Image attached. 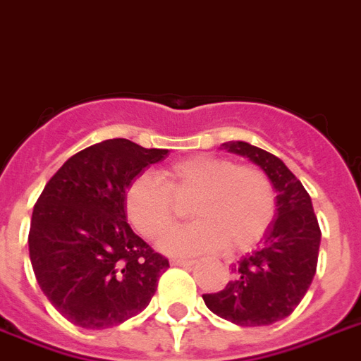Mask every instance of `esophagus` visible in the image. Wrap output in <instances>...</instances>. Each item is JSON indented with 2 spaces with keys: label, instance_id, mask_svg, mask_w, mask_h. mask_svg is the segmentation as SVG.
I'll use <instances>...</instances> for the list:
<instances>
[{
  "label": "esophagus",
  "instance_id": "esophagus-1",
  "mask_svg": "<svg viewBox=\"0 0 361 361\" xmlns=\"http://www.w3.org/2000/svg\"><path fill=\"white\" fill-rule=\"evenodd\" d=\"M195 259H183V257H174L172 259V265H178V267H190L195 265Z\"/></svg>",
  "mask_w": 361,
  "mask_h": 361
}]
</instances>
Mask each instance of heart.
<instances>
[{"mask_svg": "<svg viewBox=\"0 0 361 361\" xmlns=\"http://www.w3.org/2000/svg\"><path fill=\"white\" fill-rule=\"evenodd\" d=\"M172 196L192 198L189 213L196 221L161 241L171 254L247 250L265 235L276 211L274 187L262 169L198 154L165 166L159 180L140 174L130 181L124 207L135 230L148 239L165 235L178 221Z\"/></svg>", "mask_w": 361, "mask_h": 361, "instance_id": "b5f03b06", "label": "heart"}]
</instances>
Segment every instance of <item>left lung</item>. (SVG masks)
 I'll return each mask as SVG.
<instances>
[{
	"label": "left lung",
	"instance_id": "obj_1",
	"mask_svg": "<svg viewBox=\"0 0 361 361\" xmlns=\"http://www.w3.org/2000/svg\"><path fill=\"white\" fill-rule=\"evenodd\" d=\"M222 146L248 157L269 176L276 190V216L262 247L231 267V282L202 298L211 312L230 323L267 326L291 315L312 286L321 228L307 190L282 159L243 140Z\"/></svg>",
	"mask_w": 361,
	"mask_h": 361
}]
</instances>
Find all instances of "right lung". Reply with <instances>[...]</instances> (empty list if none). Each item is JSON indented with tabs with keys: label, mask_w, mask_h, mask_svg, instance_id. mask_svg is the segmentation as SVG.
<instances>
[{
	"label": "right lung",
	"mask_w": 361,
	"mask_h": 361,
	"mask_svg": "<svg viewBox=\"0 0 361 361\" xmlns=\"http://www.w3.org/2000/svg\"><path fill=\"white\" fill-rule=\"evenodd\" d=\"M166 154L128 139L104 140L72 155L38 196L31 265L44 295L75 326H118L150 304L169 259L131 230L124 195Z\"/></svg>",
	"instance_id": "add662e5"
}]
</instances>
